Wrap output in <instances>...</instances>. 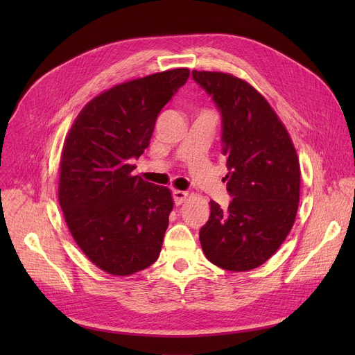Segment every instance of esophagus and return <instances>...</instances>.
<instances>
[{"label":"esophagus","instance_id":"esophagus-1","mask_svg":"<svg viewBox=\"0 0 355 355\" xmlns=\"http://www.w3.org/2000/svg\"><path fill=\"white\" fill-rule=\"evenodd\" d=\"M189 197V193L187 191H181V190H174L173 191V198H174V202L175 206H181V204L187 200Z\"/></svg>","mask_w":355,"mask_h":355}]
</instances>
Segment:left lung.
Segmentation results:
<instances>
[{"instance_id": "1", "label": "left lung", "mask_w": 355, "mask_h": 355, "mask_svg": "<svg viewBox=\"0 0 355 355\" xmlns=\"http://www.w3.org/2000/svg\"><path fill=\"white\" fill-rule=\"evenodd\" d=\"M221 118L229 173V209L210 201L200 230L204 254L216 266L245 272L263 265L291 232L300 202L301 170L288 130L260 93L220 71L191 73Z\"/></svg>"}]
</instances>
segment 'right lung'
<instances>
[{"label": "right lung", "instance_id": "1", "mask_svg": "<svg viewBox=\"0 0 355 355\" xmlns=\"http://www.w3.org/2000/svg\"><path fill=\"white\" fill-rule=\"evenodd\" d=\"M174 69L112 87L92 99L64 141L59 202L78 246L102 270L128 276L159 256L170 190L134 175L161 109L187 82Z\"/></svg>", "mask_w": 355, "mask_h": 355}]
</instances>
